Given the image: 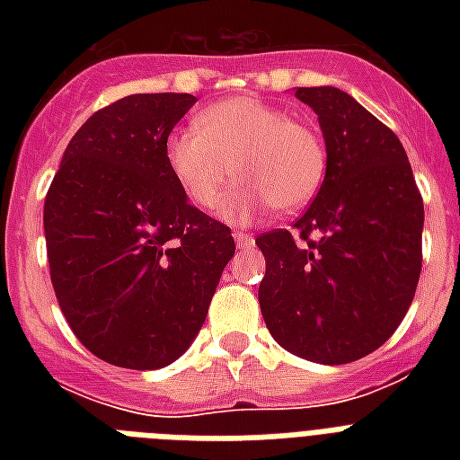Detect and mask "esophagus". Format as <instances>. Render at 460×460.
<instances>
[{
  "mask_svg": "<svg viewBox=\"0 0 460 460\" xmlns=\"http://www.w3.org/2000/svg\"><path fill=\"white\" fill-rule=\"evenodd\" d=\"M234 238H236V245L241 248V251H248V248L255 243L251 234H243V231H236V234H234Z\"/></svg>",
  "mask_w": 460,
  "mask_h": 460,
  "instance_id": "obj_1",
  "label": "esophagus"
}]
</instances>
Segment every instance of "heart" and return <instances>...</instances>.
I'll return each instance as SVG.
<instances>
[{
	"instance_id": "obj_1",
	"label": "heart",
	"mask_w": 460,
	"mask_h": 460,
	"mask_svg": "<svg viewBox=\"0 0 460 460\" xmlns=\"http://www.w3.org/2000/svg\"><path fill=\"white\" fill-rule=\"evenodd\" d=\"M193 131H173L164 159L173 181L200 209H217L226 186V215L251 222L267 205L277 212L305 208L327 172V150L313 126L258 97L236 95L198 111Z\"/></svg>"
}]
</instances>
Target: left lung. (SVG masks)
<instances>
[{
    "instance_id": "left-lung-1",
    "label": "left lung",
    "mask_w": 460,
    "mask_h": 460,
    "mask_svg": "<svg viewBox=\"0 0 460 460\" xmlns=\"http://www.w3.org/2000/svg\"><path fill=\"white\" fill-rule=\"evenodd\" d=\"M317 114L327 172L294 229L255 238L260 310L274 341L322 365L353 363L396 332L422 267L420 190L401 140L349 93L296 88Z\"/></svg>"
}]
</instances>
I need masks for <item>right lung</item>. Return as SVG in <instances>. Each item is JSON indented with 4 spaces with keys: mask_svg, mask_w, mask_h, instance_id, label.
I'll list each match as a JSON object with an SVG mask.
<instances>
[{
    "mask_svg": "<svg viewBox=\"0 0 460 460\" xmlns=\"http://www.w3.org/2000/svg\"><path fill=\"white\" fill-rule=\"evenodd\" d=\"M188 93L128 95L78 128L45 198L54 294L78 341L104 363L157 370L183 356L236 245L193 208L164 146Z\"/></svg>",
    "mask_w": 460,
    "mask_h": 460,
    "instance_id": "obj_1",
    "label": "right lung"
}]
</instances>
